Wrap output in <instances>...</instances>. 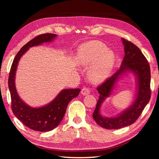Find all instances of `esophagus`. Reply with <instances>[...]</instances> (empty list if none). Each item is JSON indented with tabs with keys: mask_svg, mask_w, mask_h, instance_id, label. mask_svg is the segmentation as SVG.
<instances>
[{
	"mask_svg": "<svg viewBox=\"0 0 159 159\" xmlns=\"http://www.w3.org/2000/svg\"><path fill=\"white\" fill-rule=\"evenodd\" d=\"M83 96H87L90 93V90L88 88H86V87H83V88L81 89V92H80Z\"/></svg>",
	"mask_w": 159,
	"mask_h": 159,
	"instance_id": "1",
	"label": "esophagus"
}]
</instances>
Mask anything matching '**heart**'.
<instances>
[{
	"label": "heart",
	"instance_id": "b5f03b06",
	"mask_svg": "<svg viewBox=\"0 0 159 159\" xmlns=\"http://www.w3.org/2000/svg\"><path fill=\"white\" fill-rule=\"evenodd\" d=\"M78 64L89 67L88 76L91 81L99 83L107 79L113 69L115 54L112 50L107 48L104 43L92 41L80 47L76 55Z\"/></svg>",
	"mask_w": 159,
	"mask_h": 159
}]
</instances>
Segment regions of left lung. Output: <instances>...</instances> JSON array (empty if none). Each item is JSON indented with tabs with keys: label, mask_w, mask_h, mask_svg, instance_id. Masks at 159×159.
<instances>
[{
	"label": "left lung",
	"mask_w": 159,
	"mask_h": 159,
	"mask_svg": "<svg viewBox=\"0 0 159 159\" xmlns=\"http://www.w3.org/2000/svg\"><path fill=\"white\" fill-rule=\"evenodd\" d=\"M125 55L120 69L97 88L99 99L93 117L96 122L106 129H119L130 126L135 121L150 99V68L140 49L130 42L121 38ZM132 73L136 77L137 94L131 105L115 117L103 116L100 113L102 104L110 97L120 78Z\"/></svg>",
	"instance_id": "1"
}]
</instances>
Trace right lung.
I'll return each instance as SVG.
<instances>
[{
  "label": "right lung",
  "instance_id": "right-lung-1",
  "mask_svg": "<svg viewBox=\"0 0 159 159\" xmlns=\"http://www.w3.org/2000/svg\"><path fill=\"white\" fill-rule=\"evenodd\" d=\"M56 34L46 33L37 36L20 50L13 59L10 70L8 85L11 98V109L14 116L30 129L48 132L55 128L62 121L69 102L79 96L80 89H64L51 102L40 107H32L20 98L17 92L15 79L20 58L31 47L54 41Z\"/></svg>",
  "mask_w": 159,
  "mask_h": 159
}]
</instances>
